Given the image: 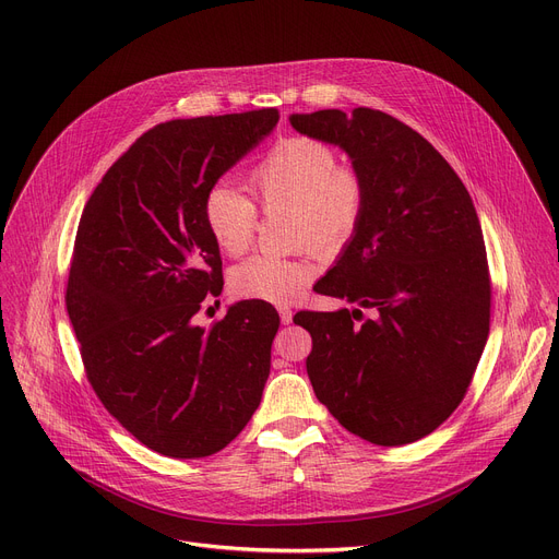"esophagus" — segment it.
Instances as JSON below:
<instances>
[{"label": "esophagus", "instance_id": "obj_1", "mask_svg": "<svg viewBox=\"0 0 559 559\" xmlns=\"http://www.w3.org/2000/svg\"><path fill=\"white\" fill-rule=\"evenodd\" d=\"M278 314H281V321H283V324H289V321H292V314H295V312H292L287 306H281V308H278Z\"/></svg>", "mask_w": 559, "mask_h": 559}]
</instances>
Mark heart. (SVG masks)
I'll return each mask as SVG.
<instances>
[{
	"label": "heart",
	"mask_w": 559,
	"mask_h": 559,
	"mask_svg": "<svg viewBox=\"0 0 559 559\" xmlns=\"http://www.w3.org/2000/svg\"><path fill=\"white\" fill-rule=\"evenodd\" d=\"M249 190L264 213L287 209L295 242L335 253L358 233L367 211V181L354 165H342L324 140L289 135L274 142L247 176ZM203 219L215 245L242 255L258 228L255 203L238 188L215 183L203 199ZM314 278L306 258L258 253L230 270L235 297L289 304Z\"/></svg>",
	"instance_id": "b5f03b06"
}]
</instances>
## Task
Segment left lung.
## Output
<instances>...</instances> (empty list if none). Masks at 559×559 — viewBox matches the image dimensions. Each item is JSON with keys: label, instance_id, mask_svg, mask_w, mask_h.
Instances as JSON below:
<instances>
[{"label": "left lung", "instance_id": "8db88e82", "mask_svg": "<svg viewBox=\"0 0 559 559\" xmlns=\"http://www.w3.org/2000/svg\"><path fill=\"white\" fill-rule=\"evenodd\" d=\"M289 124L337 144L367 181L358 233L314 285L358 308L295 317L312 337V390L367 442H417L462 403L489 335L491 281L474 201L444 156L383 110L331 108L292 115Z\"/></svg>", "mask_w": 559, "mask_h": 559}]
</instances>
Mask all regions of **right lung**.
<instances>
[{
    "mask_svg": "<svg viewBox=\"0 0 559 559\" xmlns=\"http://www.w3.org/2000/svg\"><path fill=\"white\" fill-rule=\"evenodd\" d=\"M278 122L276 108L171 120L142 133L87 199L66 306L87 383L138 442L167 457L222 451L249 424L278 312L240 301L205 331L222 258L203 199Z\"/></svg>",
    "mask_w": 559,
    "mask_h": 559,
    "instance_id": "add662e5",
    "label": "right lung"
}]
</instances>
